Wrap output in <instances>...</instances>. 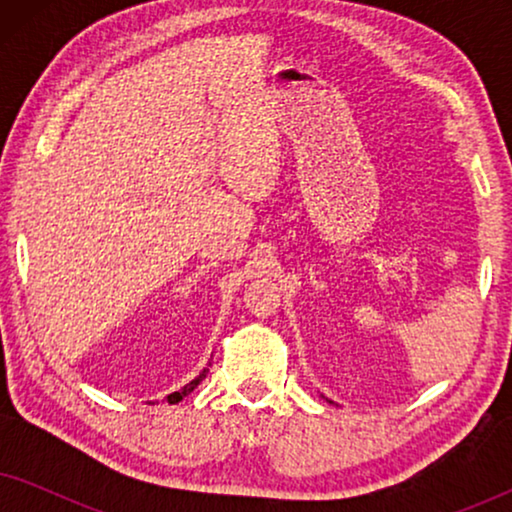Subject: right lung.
Segmentation results:
<instances>
[{"mask_svg": "<svg viewBox=\"0 0 512 512\" xmlns=\"http://www.w3.org/2000/svg\"><path fill=\"white\" fill-rule=\"evenodd\" d=\"M207 373H209V368H205V370H202V373H200L198 377H195V380H191V382H188L184 389H179V391H172V394H170V396H167V398H165V401H167V403H170V405H174V403H179V401H181V398H184V396H188V394H191V391H193L195 387H198V384H200L202 380H205V377H207Z\"/></svg>", "mask_w": 512, "mask_h": 512, "instance_id": "right-lung-1", "label": "right lung"}]
</instances>
